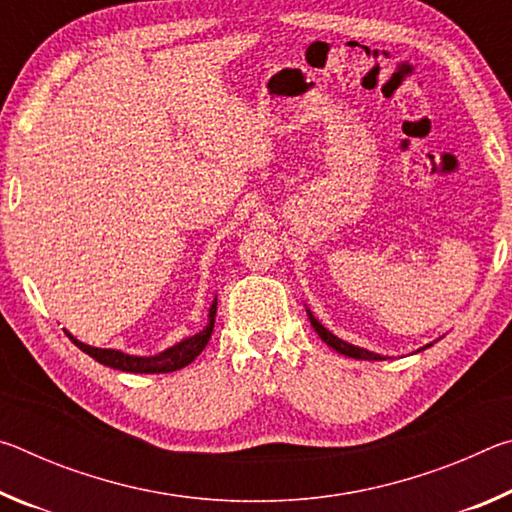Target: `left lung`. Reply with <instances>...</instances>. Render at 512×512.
Segmentation results:
<instances>
[{
    "label": "left lung",
    "instance_id": "obj_1",
    "mask_svg": "<svg viewBox=\"0 0 512 512\" xmlns=\"http://www.w3.org/2000/svg\"><path fill=\"white\" fill-rule=\"evenodd\" d=\"M307 316H309L311 327L316 329L320 339H323L329 345V348L336 350L339 354H345V357H352V359H363V361H381V359H386V357H381V354H375V352H370V350H363V348H359V345H352L348 341L339 339V336L329 332L327 327H323V323H320V320L314 314H311L309 309H307ZM424 348H429V345H424ZM424 348H420V350H424Z\"/></svg>",
    "mask_w": 512,
    "mask_h": 512
}]
</instances>
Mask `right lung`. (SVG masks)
I'll return each instance as SVG.
<instances>
[{
  "label": "right lung",
  "instance_id": "obj_1",
  "mask_svg": "<svg viewBox=\"0 0 512 512\" xmlns=\"http://www.w3.org/2000/svg\"><path fill=\"white\" fill-rule=\"evenodd\" d=\"M214 316H216V298L210 307V314H207V325L201 329V332L194 336H187L171 348L162 350L158 354H151V357H135V354H126L121 350H110V348H94V345L83 343L79 339H74L72 334L67 332L69 341H72L76 348L83 350L85 354H90L94 361L103 363V366H110L121 372H142V375H158V372H173L180 370L192 363L198 354L205 350L207 341H210L212 329H214Z\"/></svg>",
  "mask_w": 512,
  "mask_h": 512
}]
</instances>
